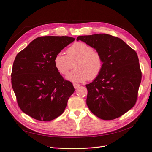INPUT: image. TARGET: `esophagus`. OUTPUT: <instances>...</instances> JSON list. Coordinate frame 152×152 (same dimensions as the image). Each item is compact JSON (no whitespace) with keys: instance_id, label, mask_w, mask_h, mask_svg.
I'll return each instance as SVG.
<instances>
[{"instance_id":"esophagus-1","label":"esophagus","mask_w":152,"mask_h":152,"mask_svg":"<svg viewBox=\"0 0 152 152\" xmlns=\"http://www.w3.org/2000/svg\"><path fill=\"white\" fill-rule=\"evenodd\" d=\"M73 87H74V88H75V89L78 88V87H79L80 86V84H76V83H73Z\"/></svg>"}]
</instances>
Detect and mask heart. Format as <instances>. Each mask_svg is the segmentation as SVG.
Wrapping results in <instances>:
<instances>
[{"instance_id":"heart-1","label":"heart","mask_w":152,"mask_h":152,"mask_svg":"<svg viewBox=\"0 0 152 152\" xmlns=\"http://www.w3.org/2000/svg\"><path fill=\"white\" fill-rule=\"evenodd\" d=\"M54 66L62 75H66L73 67L74 69L66 79L75 82H81L87 79L97 78L103 67V58L98 50L83 42L73 43L66 50V55L58 53L54 59Z\"/></svg>"}]
</instances>
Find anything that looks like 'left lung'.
I'll return each mask as SVG.
<instances>
[{"mask_svg":"<svg viewBox=\"0 0 152 152\" xmlns=\"http://www.w3.org/2000/svg\"><path fill=\"white\" fill-rule=\"evenodd\" d=\"M102 54L103 67L93 82L86 85V103L96 117L113 120L131 109L137 101L141 80L137 55L124 41L106 34L79 36Z\"/></svg>","mask_w":152,"mask_h":152,"instance_id":"left-lung-1","label":"left lung"}]
</instances>
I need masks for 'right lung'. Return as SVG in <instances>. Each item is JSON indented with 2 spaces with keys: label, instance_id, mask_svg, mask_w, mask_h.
<instances>
[{
  "label": "right lung",
  "instance_id": "1",
  "mask_svg": "<svg viewBox=\"0 0 152 152\" xmlns=\"http://www.w3.org/2000/svg\"><path fill=\"white\" fill-rule=\"evenodd\" d=\"M74 40L68 36L40 37L16 55L11 84L23 112L44 122L63 113L75 89L57 70L54 59Z\"/></svg>",
  "mask_w": 152,
  "mask_h": 152
}]
</instances>
